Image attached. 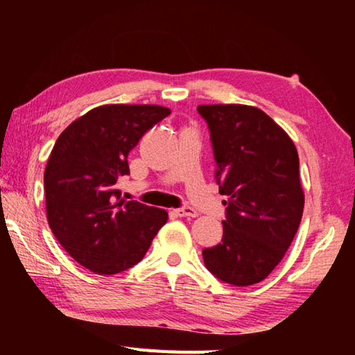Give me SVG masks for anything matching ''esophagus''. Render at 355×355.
<instances>
[{
  "label": "esophagus",
  "mask_w": 355,
  "mask_h": 355,
  "mask_svg": "<svg viewBox=\"0 0 355 355\" xmlns=\"http://www.w3.org/2000/svg\"><path fill=\"white\" fill-rule=\"evenodd\" d=\"M175 213L180 216V218H196V216L199 214L194 208H191V207L178 208V209H175Z\"/></svg>",
  "instance_id": "1"
}]
</instances>
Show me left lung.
Segmentation results:
<instances>
[{"mask_svg": "<svg viewBox=\"0 0 355 355\" xmlns=\"http://www.w3.org/2000/svg\"><path fill=\"white\" fill-rule=\"evenodd\" d=\"M224 200V235L203 249L207 269L235 286L258 284L282 261L304 211L299 156L266 112L248 105H200Z\"/></svg>", "mask_w": 355, "mask_h": 355, "instance_id": "left-lung-1", "label": "left lung"}]
</instances>
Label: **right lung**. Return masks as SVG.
Instances as JSON below:
<instances>
[{
	"mask_svg": "<svg viewBox=\"0 0 355 355\" xmlns=\"http://www.w3.org/2000/svg\"><path fill=\"white\" fill-rule=\"evenodd\" d=\"M171 114L158 105H103L78 117L53 147L45 167L46 218L67 254L95 274L112 275L139 263L166 209L120 199L128 153Z\"/></svg>",
	"mask_w": 355,
	"mask_h": 355,
	"instance_id": "right-lung-1",
	"label": "right lung"
}]
</instances>
